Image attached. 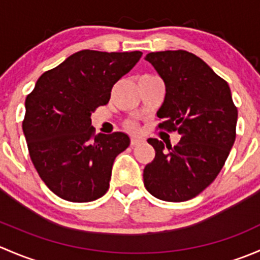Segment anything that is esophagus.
<instances>
[{
	"mask_svg": "<svg viewBox=\"0 0 260 260\" xmlns=\"http://www.w3.org/2000/svg\"><path fill=\"white\" fill-rule=\"evenodd\" d=\"M142 138H140V137H132V140H131V145L132 146H136V145H138V143H141L142 142Z\"/></svg>",
	"mask_w": 260,
	"mask_h": 260,
	"instance_id": "1",
	"label": "esophagus"
}]
</instances>
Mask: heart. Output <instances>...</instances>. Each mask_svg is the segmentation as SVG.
<instances>
[{"label": "heart", "instance_id": "1", "mask_svg": "<svg viewBox=\"0 0 260 260\" xmlns=\"http://www.w3.org/2000/svg\"><path fill=\"white\" fill-rule=\"evenodd\" d=\"M129 128H131V129H135V125L131 124V125H129Z\"/></svg>", "mask_w": 260, "mask_h": 260}]
</instances>
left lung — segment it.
Masks as SVG:
<instances>
[{
  "label": "left lung",
  "instance_id": "left-lung-1",
  "mask_svg": "<svg viewBox=\"0 0 260 260\" xmlns=\"http://www.w3.org/2000/svg\"><path fill=\"white\" fill-rule=\"evenodd\" d=\"M145 59L166 88L157 117L159 128L176 131V146L148 138L156 156L143 170L151 195L181 203L205 190L216 179L235 141L238 109L224 79L204 60L185 50L149 52Z\"/></svg>",
  "mask_w": 260,
  "mask_h": 260
}]
</instances>
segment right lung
<instances>
[{
  "label": "right lung",
  "mask_w": 260,
  "mask_h": 260,
  "mask_svg": "<svg viewBox=\"0 0 260 260\" xmlns=\"http://www.w3.org/2000/svg\"><path fill=\"white\" fill-rule=\"evenodd\" d=\"M141 56L81 50L44 73L26 98L22 129L31 161L59 198L89 203L108 191L115 157L131 140L123 132L94 135L90 115Z\"/></svg>",
  "instance_id": "add662e5"
}]
</instances>
